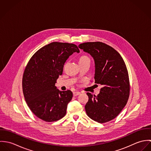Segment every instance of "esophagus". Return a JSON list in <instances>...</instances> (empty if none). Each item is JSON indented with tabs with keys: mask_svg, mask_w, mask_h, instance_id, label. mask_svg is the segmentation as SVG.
Here are the masks:
<instances>
[{
	"mask_svg": "<svg viewBox=\"0 0 151 151\" xmlns=\"http://www.w3.org/2000/svg\"><path fill=\"white\" fill-rule=\"evenodd\" d=\"M80 93H81V92H80L76 91V92H73V95H74V96H77V95H80Z\"/></svg>",
	"mask_w": 151,
	"mask_h": 151,
	"instance_id": "obj_1",
	"label": "esophagus"
}]
</instances>
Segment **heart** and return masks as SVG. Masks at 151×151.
<instances>
[{
	"label": "heart",
	"mask_w": 151,
	"mask_h": 151,
	"mask_svg": "<svg viewBox=\"0 0 151 151\" xmlns=\"http://www.w3.org/2000/svg\"><path fill=\"white\" fill-rule=\"evenodd\" d=\"M89 60V58L88 57H86V56H81L80 58V60L79 61H81V60Z\"/></svg>",
	"instance_id": "b5f03b06"
}]
</instances>
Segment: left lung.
<instances>
[{
  "label": "left lung",
  "mask_w": 151,
  "mask_h": 151,
  "mask_svg": "<svg viewBox=\"0 0 151 151\" xmlns=\"http://www.w3.org/2000/svg\"><path fill=\"white\" fill-rule=\"evenodd\" d=\"M78 47L93 59L95 83L103 86L97 96L86 93V114L98 123L109 122L117 116L129 99V78L126 64L120 55L105 43L86 42Z\"/></svg>",
  "instance_id": "obj_1"
}]
</instances>
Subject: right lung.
<instances>
[{
  "label": "right lung",
  "mask_w": 151,
  "mask_h": 151,
  "mask_svg": "<svg viewBox=\"0 0 151 151\" xmlns=\"http://www.w3.org/2000/svg\"><path fill=\"white\" fill-rule=\"evenodd\" d=\"M79 53L73 43L52 42L39 49L30 59L22 77L25 100L32 112L47 122H55L66 114L73 93L55 86L65 62L73 53Z\"/></svg>",
  "instance_id": "right-lung-1"
}]
</instances>
